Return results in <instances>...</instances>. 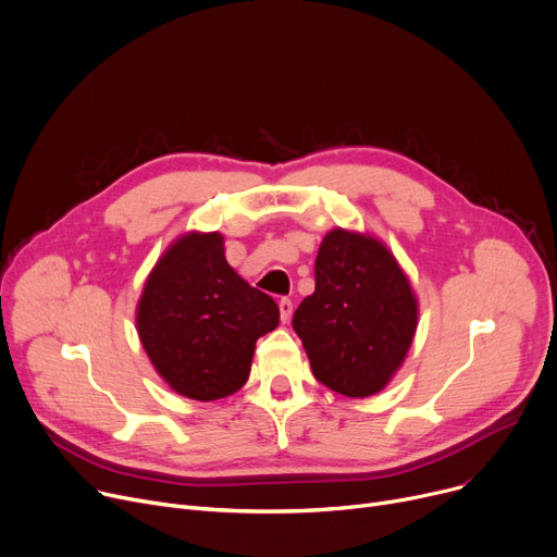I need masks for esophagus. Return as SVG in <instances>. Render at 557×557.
Wrapping results in <instances>:
<instances>
[{
    "mask_svg": "<svg viewBox=\"0 0 557 557\" xmlns=\"http://www.w3.org/2000/svg\"><path fill=\"white\" fill-rule=\"evenodd\" d=\"M278 310H281V321L287 323L289 317H292V301H289V298H281Z\"/></svg>",
    "mask_w": 557,
    "mask_h": 557,
    "instance_id": "34e87169",
    "label": "esophagus"
}]
</instances>
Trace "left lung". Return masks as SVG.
I'll list each match as a JSON object with an SVG mask.
<instances>
[{
    "mask_svg": "<svg viewBox=\"0 0 557 557\" xmlns=\"http://www.w3.org/2000/svg\"><path fill=\"white\" fill-rule=\"evenodd\" d=\"M314 276V292L292 319L314 376L352 399L383 391L417 330L408 276L381 240L341 227L325 234Z\"/></svg>",
    "mask_w": 557,
    "mask_h": 557,
    "instance_id": "1",
    "label": "left lung"
}]
</instances>
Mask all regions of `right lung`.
Wrapping results in <instances>:
<instances>
[{
	"mask_svg": "<svg viewBox=\"0 0 557 557\" xmlns=\"http://www.w3.org/2000/svg\"><path fill=\"white\" fill-rule=\"evenodd\" d=\"M274 298L225 261L223 236L185 234L160 256L136 325L158 374L178 395L213 401L245 386L259 336L278 325Z\"/></svg>",
	"mask_w": 557,
	"mask_h": 557,
	"instance_id": "1",
	"label": "right lung"
}]
</instances>
